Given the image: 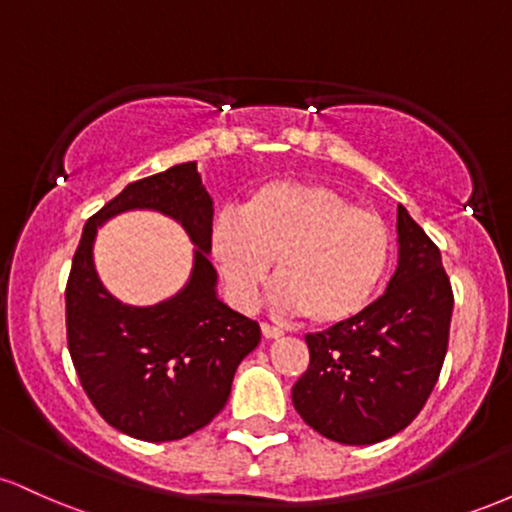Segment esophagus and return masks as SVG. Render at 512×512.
Here are the masks:
<instances>
[{
	"mask_svg": "<svg viewBox=\"0 0 512 512\" xmlns=\"http://www.w3.org/2000/svg\"><path fill=\"white\" fill-rule=\"evenodd\" d=\"M262 334L267 339H279V337H284V330H281V327L269 325V322H262Z\"/></svg>",
	"mask_w": 512,
	"mask_h": 512,
	"instance_id": "obj_1",
	"label": "esophagus"
}]
</instances>
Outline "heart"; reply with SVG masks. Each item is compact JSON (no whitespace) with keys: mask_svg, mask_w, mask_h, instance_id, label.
Masks as SVG:
<instances>
[{"mask_svg":"<svg viewBox=\"0 0 512 512\" xmlns=\"http://www.w3.org/2000/svg\"><path fill=\"white\" fill-rule=\"evenodd\" d=\"M392 248L383 216L313 182H269L243 216L221 214L211 228V252L240 305L255 301L276 262V305L315 325L363 313L383 286Z\"/></svg>","mask_w":512,"mask_h":512,"instance_id":"1","label":"heart"}]
</instances>
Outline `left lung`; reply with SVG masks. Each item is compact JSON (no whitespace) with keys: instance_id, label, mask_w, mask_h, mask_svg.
Wrapping results in <instances>:
<instances>
[{"instance_id":"1","label":"left lung","mask_w":512,"mask_h":512,"mask_svg":"<svg viewBox=\"0 0 512 512\" xmlns=\"http://www.w3.org/2000/svg\"><path fill=\"white\" fill-rule=\"evenodd\" d=\"M399 264L378 301L305 334L310 366L293 385L301 419L325 438L370 445L419 416L448 354L452 286L438 245L397 207Z\"/></svg>"}]
</instances>
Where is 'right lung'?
I'll use <instances>...</instances> for the list:
<instances>
[{"label":"right lung","instance_id":"1","mask_svg":"<svg viewBox=\"0 0 512 512\" xmlns=\"http://www.w3.org/2000/svg\"><path fill=\"white\" fill-rule=\"evenodd\" d=\"M127 208H156L191 233L196 269L178 297L149 309L120 304L92 267L97 226ZM211 207L197 163L129 182L91 216L67 279V344L98 414L127 436L163 443L207 426L226 407L238 363L260 344V325L216 298L209 262Z\"/></svg>","mask_w":512,"mask_h":512}]
</instances>
